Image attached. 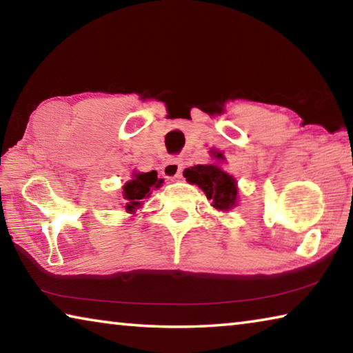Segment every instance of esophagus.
Here are the masks:
<instances>
[{"instance_id":"1","label":"esophagus","mask_w":353,"mask_h":353,"mask_svg":"<svg viewBox=\"0 0 353 353\" xmlns=\"http://www.w3.org/2000/svg\"><path fill=\"white\" fill-rule=\"evenodd\" d=\"M181 172H182V162L176 157L170 159L162 168V174L166 179H176L181 176Z\"/></svg>"}]
</instances>
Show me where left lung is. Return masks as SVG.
Wrapping results in <instances>:
<instances>
[{
	"label": "left lung",
	"instance_id": "obj_1",
	"mask_svg": "<svg viewBox=\"0 0 353 353\" xmlns=\"http://www.w3.org/2000/svg\"><path fill=\"white\" fill-rule=\"evenodd\" d=\"M210 155L216 162L190 166L183 171V177L188 183L198 185L204 191L213 208L218 212H229L238 204V182L219 166V163L225 162L223 152L210 149Z\"/></svg>",
	"mask_w": 353,
	"mask_h": 353
}]
</instances>
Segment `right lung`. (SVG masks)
Here are the masks:
<instances>
[{
	"mask_svg": "<svg viewBox=\"0 0 353 353\" xmlns=\"http://www.w3.org/2000/svg\"><path fill=\"white\" fill-rule=\"evenodd\" d=\"M163 183V179H157V172H134L132 179L124 183L123 187V196L126 199V208L128 213H135L143 205V199L151 196L152 190L160 188Z\"/></svg>",
	"mask_w": 353,
	"mask_h": 353,
	"instance_id": "right-lung-1",
	"label": "right lung"
}]
</instances>
